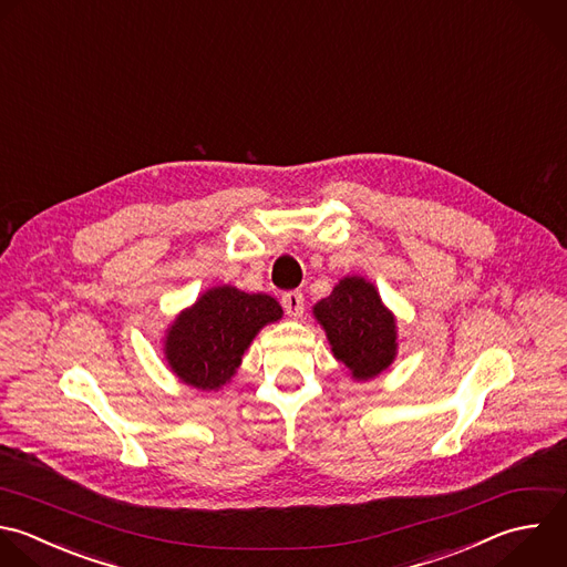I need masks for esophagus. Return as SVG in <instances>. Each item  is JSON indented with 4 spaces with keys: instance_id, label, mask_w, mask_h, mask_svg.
Listing matches in <instances>:
<instances>
[{
    "instance_id": "esophagus-1",
    "label": "esophagus",
    "mask_w": 567,
    "mask_h": 567,
    "mask_svg": "<svg viewBox=\"0 0 567 567\" xmlns=\"http://www.w3.org/2000/svg\"><path fill=\"white\" fill-rule=\"evenodd\" d=\"M281 306H284V310H286L288 317L299 319V317L303 315V295L297 292V290L286 292V295L281 297Z\"/></svg>"
}]
</instances>
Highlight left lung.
<instances>
[{
    "mask_svg": "<svg viewBox=\"0 0 567 567\" xmlns=\"http://www.w3.org/2000/svg\"><path fill=\"white\" fill-rule=\"evenodd\" d=\"M312 315L323 328L334 359L354 381L374 379L394 363L396 317L365 277L339 279L332 292L315 303Z\"/></svg>",
    "mask_w": 567,
    "mask_h": 567,
    "instance_id": "1",
    "label": "left lung"
}]
</instances>
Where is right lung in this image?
I'll return each instance as SVG.
<instances>
[{
	"mask_svg": "<svg viewBox=\"0 0 567 567\" xmlns=\"http://www.w3.org/2000/svg\"><path fill=\"white\" fill-rule=\"evenodd\" d=\"M284 310L270 295L235 286L208 288L166 330L164 354L171 372L197 390H219L235 377L244 352Z\"/></svg>",
	"mask_w": 567,
	"mask_h": 567,
	"instance_id": "right-lung-1",
	"label": "right lung"
}]
</instances>
